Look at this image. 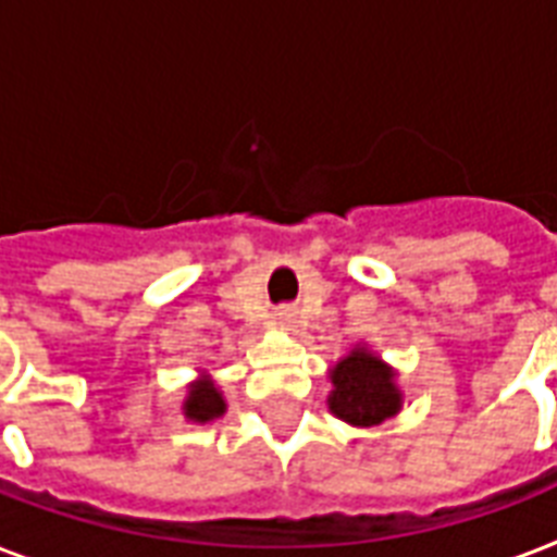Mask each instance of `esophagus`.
I'll use <instances>...</instances> for the list:
<instances>
[{
    "instance_id": "34e87169",
    "label": "esophagus",
    "mask_w": 557,
    "mask_h": 557,
    "mask_svg": "<svg viewBox=\"0 0 557 557\" xmlns=\"http://www.w3.org/2000/svg\"><path fill=\"white\" fill-rule=\"evenodd\" d=\"M277 323L280 326H288V330H292V326L297 323V309H292V306H283V309L277 312Z\"/></svg>"
}]
</instances>
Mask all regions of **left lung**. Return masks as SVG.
Instances as JSON below:
<instances>
[{"instance_id":"obj_1","label":"left lung","mask_w":557,"mask_h":557,"mask_svg":"<svg viewBox=\"0 0 557 557\" xmlns=\"http://www.w3.org/2000/svg\"><path fill=\"white\" fill-rule=\"evenodd\" d=\"M330 410L356 428H375L401 410L396 370L367 347H356L330 370Z\"/></svg>"}]
</instances>
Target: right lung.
I'll return each mask as SVG.
<instances>
[{
	"mask_svg": "<svg viewBox=\"0 0 557 557\" xmlns=\"http://www.w3.org/2000/svg\"><path fill=\"white\" fill-rule=\"evenodd\" d=\"M225 398H222V393H219V387L213 384L210 379H199L193 381L190 389H187V398H185V416L190 419V422H213V419H219V416L225 413Z\"/></svg>",
	"mask_w": 557,
	"mask_h": 557,
	"instance_id": "right-lung-1",
	"label": "right lung"
}]
</instances>
